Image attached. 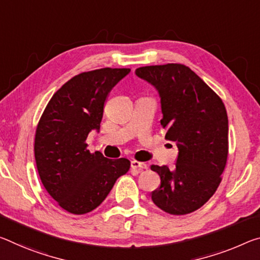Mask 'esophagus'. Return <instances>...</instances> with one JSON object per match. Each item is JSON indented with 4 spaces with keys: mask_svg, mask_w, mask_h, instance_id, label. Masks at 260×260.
Masks as SVG:
<instances>
[{
    "mask_svg": "<svg viewBox=\"0 0 260 260\" xmlns=\"http://www.w3.org/2000/svg\"><path fill=\"white\" fill-rule=\"evenodd\" d=\"M131 167H132V169H133V170H137L139 172H142L143 170H147V169H148L146 163L138 162V160H132Z\"/></svg>",
    "mask_w": 260,
    "mask_h": 260,
    "instance_id": "obj_1",
    "label": "esophagus"
}]
</instances>
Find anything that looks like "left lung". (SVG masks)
<instances>
[{
  "label": "left lung",
  "mask_w": 260,
  "mask_h": 260,
  "mask_svg": "<svg viewBox=\"0 0 260 260\" xmlns=\"http://www.w3.org/2000/svg\"><path fill=\"white\" fill-rule=\"evenodd\" d=\"M135 75L157 90L166 139L178 148L176 168L151 166L160 186L151 193L172 215L199 209L215 193L228 157V115L221 98L184 64L138 68Z\"/></svg>",
  "instance_id": "1"
}]
</instances>
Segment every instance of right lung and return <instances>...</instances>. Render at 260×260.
Wrapping results in <instances>:
<instances>
[{
  "instance_id": "add662e5",
  "label": "right lung",
  "mask_w": 260,
  "mask_h": 260,
  "mask_svg": "<svg viewBox=\"0 0 260 260\" xmlns=\"http://www.w3.org/2000/svg\"><path fill=\"white\" fill-rule=\"evenodd\" d=\"M128 68H102L78 74L53 94L41 115L35 157L41 183L60 207L76 215L97 208L119 177L127 158L110 159L86 149L91 131L100 132L104 103Z\"/></svg>"
}]
</instances>
